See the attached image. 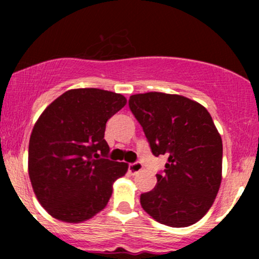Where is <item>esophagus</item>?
Here are the masks:
<instances>
[{"label": "esophagus", "instance_id": "34e87169", "mask_svg": "<svg viewBox=\"0 0 259 259\" xmlns=\"http://www.w3.org/2000/svg\"><path fill=\"white\" fill-rule=\"evenodd\" d=\"M142 170V163L141 162H135V163H130L129 164V171L133 175L140 173Z\"/></svg>", "mask_w": 259, "mask_h": 259}]
</instances>
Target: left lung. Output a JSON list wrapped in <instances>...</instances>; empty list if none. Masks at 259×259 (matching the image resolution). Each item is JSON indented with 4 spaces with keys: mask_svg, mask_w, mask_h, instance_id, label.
<instances>
[{
    "mask_svg": "<svg viewBox=\"0 0 259 259\" xmlns=\"http://www.w3.org/2000/svg\"><path fill=\"white\" fill-rule=\"evenodd\" d=\"M156 157L168 156L151 191L140 196L154 221L173 228L195 224L212 207L222 183L223 142L203 106L180 95L146 92L130 96Z\"/></svg>",
    "mask_w": 259,
    "mask_h": 259,
    "instance_id": "1",
    "label": "left lung"
}]
</instances>
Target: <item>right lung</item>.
<instances>
[{
  "mask_svg": "<svg viewBox=\"0 0 259 259\" xmlns=\"http://www.w3.org/2000/svg\"><path fill=\"white\" fill-rule=\"evenodd\" d=\"M126 105L101 89L64 92L42 112L29 141L28 169L40 204L58 221L80 223L107 206L127 164L107 159L106 123Z\"/></svg>",
  "mask_w": 259,
  "mask_h": 259,
  "instance_id": "1",
  "label": "right lung"
}]
</instances>
